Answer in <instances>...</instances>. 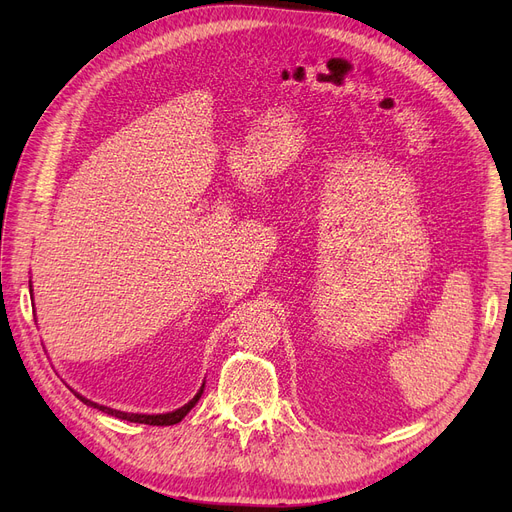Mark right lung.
Segmentation results:
<instances>
[{"label":"right lung","mask_w":512,"mask_h":512,"mask_svg":"<svg viewBox=\"0 0 512 512\" xmlns=\"http://www.w3.org/2000/svg\"><path fill=\"white\" fill-rule=\"evenodd\" d=\"M29 288H31V292H33V284L29 282ZM203 388H205V382L201 384V388H199V392L186 402L184 407H180V409H176V411H170V413H153V415H147V413H126V411H118V409H112V407H105V405H99V402H93V400H89V398H85L83 394H78V392H74V396L78 398V400H83L87 407H93V409H99V411H103V413H107V415H112V417H118V419H124V421H130V423H145V425H174V423H180L184 417H186V413L191 411L197 402H199V398H201V394H203Z\"/></svg>","instance_id":"obj_1"}]
</instances>
